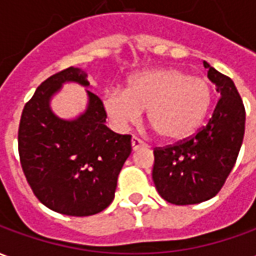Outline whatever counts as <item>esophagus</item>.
Instances as JSON below:
<instances>
[{
  "label": "esophagus",
  "mask_w": 256,
  "mask_h": 256,
  "mask_svg": "<svg viewBox=\"0 0 256 256\" xmlns=\"http://www.w3.org/2000/svg\"><path fill=\"white\" fill-rule=\"evenodd\" d=\"M142 146H145V144L141 140L137 138V137H133V138H132V150H133V152H137V150H138L140 148H142Z\"/></svg>",
  "instance_id": "34e87169"
}]
</instances>
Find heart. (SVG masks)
<instances>
[{"instance_id":"b5f03b06","label":"heart","mask_w":256,"mask_h":256,"mask_svg":"<svg viewBox=\"0 0 256 256\" xmlns=\"http://www.w3.org/2000/svg\"><path fill=\"white\" fill-rule=\"evenodd\" d=\"M212 100L210 84L177 68H152L133 75L126 89L108 90L102 106L118 128L140 120L146 110L148 122L162 138L182 140L196 132Z\"/></svg>"}]
</instances>
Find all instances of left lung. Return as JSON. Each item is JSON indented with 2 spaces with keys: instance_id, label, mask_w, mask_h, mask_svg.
<instances>
[{
  "instance_id": "left-lung-1",
  "label": "left lung",
  "mask_w": 256,
  "mask_h": 256,
  "mask_svg": "<svg viewBox=\"0 0 256 256\" xmlns=\"http://www.w3.org/2000/svg\"><path fill=\"white\" fill-rule=\"evenodd\" d=\"M203 64L220 96L212 116L192 138L154 150L156 190L168 203L178 206L202 203L220 192L236 163L244 137L246 110L233 80L207 62Z\"/></svg>"
}]
</instances>
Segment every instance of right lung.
Wrapping results in <instances>:
<instances>
[{
  "mask_svg": "<svg viewBox=\"0 0 256 256\" xmlns=\"http://www.w3.org/2000/svg\"><path fill=\"white\" fill-rule=\"evenodd\" d=\"M66 83L86 88L88 104L71 120L56 116L52 98ZM88 74L70 67L54 74L26 104L19 126L23 172L38 200L71 216L94 215L115 198L118 176L132 154V137L111 132Z\"/></svg>",
  "mask_w": 256,
  "mask_h": 256,
  "instance_id": "1",
  "label": "right lung"
}]
</instances>
